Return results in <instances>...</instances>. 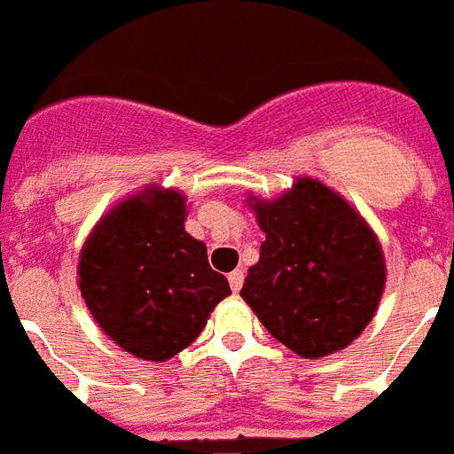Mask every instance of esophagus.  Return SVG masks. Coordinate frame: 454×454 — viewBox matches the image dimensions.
Listing matches in <instances>:
<instances>
[{"instance_id":"34e87169","label":"esophagus","mask_w":454,"mask_h":454,"mask_svg":"<svg viewBox=\"0 0 454 454\" xmlns=\"http://www.w3.org/2000/svg\"><path fill=\"white\" fill-rule=\"evenodd\" d=\"M228 283H231V290L232 293H239V287L244 283V271L242 270H235L228 274Z\"/></svg>"}]
</instances>
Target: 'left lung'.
<instances>
[{
  "instance_id": "obj_1",
  "label": "left lung",
  "mask_w": 454,
  "mask_h": 454,
  "mask_svg": "<svg viewBox=\"0 0 454 454\" xmlns=\"http://www.w3.org/2000/svg\"><path fill=\"white\" fill-rule=\"evenodd\" d=\"M265 232L239 290L271 336L303 358L345 349L386 283L381 247L352 205L317 180L251 205Z\"/></svg>"
}]
</instances>
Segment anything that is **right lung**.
Here are the masks:
<instances>
[{"label": "right lung", "mask_w": 454, "mask_h": 454, "mask_svg": "<svg viewBox=\"0 0 454 454\" xmlns=\"http://www.w3.org/2000/svg\"><path fill=\"white\" fill-rule=\"evenodd\" d=\"M80 290L102 331L144 361H167L199 338L231 294L205 244L184 232V199L155 189L116 205L90 232Z\"/></svg>", "instance_id": "1"}]
</instances>
